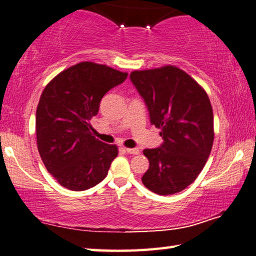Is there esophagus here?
Listing matches in <instances>:
<instances>
[{
    "instance_id": "esophagus-1",
    "label": "esophagus",
    "mask_w": 256,
    "mask_h": 256,
    "mask_svg": "<svg viewBox=\"0 0 256 256\" xmlns=\"http://www.w3.org/2000/svg\"><path fill=\"white\" fill-rule=\"evenodd\" d=\"M125 152L128 154H132V155H139L140 150L138 148H124Z\"/></svg>"
}]
</instances>
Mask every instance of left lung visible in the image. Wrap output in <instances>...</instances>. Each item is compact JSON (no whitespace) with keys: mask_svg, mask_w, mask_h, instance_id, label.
Returning <instances> with one entry per match:
<instances>
[{"mask_svg":"<svg viewBox=\"0 0 256 256\" xmlns=\"http://www.w3.org/2000/svg\"><path fill=\"white\" fill-rule=\"evenodd\" d=\"M130 77L164 140L160 147L144 150L149 168L142 184L162 196L180 192L196 180L212 150L213 109L208 93L171 64L134 70Z\"/></svg>","mask_w":256,"mask_h":256,"instance_id":"left-lung-1","label":"left lung"}]
</instances>
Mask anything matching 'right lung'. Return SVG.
Instances as JSON below:
<instances>
[{"mask_svg": "<svg viewBox=\"0 0 256 256\" xmlns=\"http://www.w3.org/2000/svg\"><path fill=\"white\" fill-rule=\"evenodd\" d=\"M126 77L106 64L84 62L44 88L36 109L38 149L48 172L64 188L82 192L107 176L118 149L93 136L90 120L102 96Z\"/></svg>", "mask_w": 256, "mask_h": 256, "instance_id": "obj_1", "label": "right lung"}]
</instances>
